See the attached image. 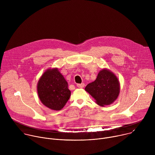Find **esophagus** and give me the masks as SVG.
Here are the masks:
<instances>
[{
    "label": "esophagus",
    "mask_w": 155,
    "mask_h": 155,
    "mask_svg": "<svg viewBox=\"0 0 155 155\" xmlns=\"http://www.w3.org/2000/svg\"><path fill=\"white\" fill-rule=\"evenodd\" d=\"M84 86V84L83 83H78V84H77V86L78 87H83Z\"/></svg>",
    "instance_id": "34e87169"
}]
</instances>
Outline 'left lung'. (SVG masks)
I'll return each instance as SVG.
<instances>
[{"mask_svg":"<svg viewBox=\"0 0 155 155\" xmlns=\"http://www.w3.org/2000/svg\"><path fill=\"white\" fill-rule=\"evenodd\" d=\"M84 90L101 107L110 105L118 98L120 92V81L116 75L109 69H102L96 79L87 84Z\"/></svg>","mask_w":155,"mask_h":155,"instance_id":"left-lung-1","label":"left lung"}]
</instances>
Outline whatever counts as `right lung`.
Wrapping results in <instances>:
<instances>
[{
    "mask_svg": "<svg viewBox=\"0 0 155 155\" xmlns=\"http://www.w3.org/2000/svg\"><path fill=\"white\" fill-rule=\"evenodd\" d=\"M37 90L41 103L56 111L65 106L71 94L67 81L56 68L43 72L38 81Z\"/></svg>",
    "mask_w": 155,
    "mask_h": 155,
    "instance_id": "obj_1",
    "label": "right lung"
}]
</instances>
